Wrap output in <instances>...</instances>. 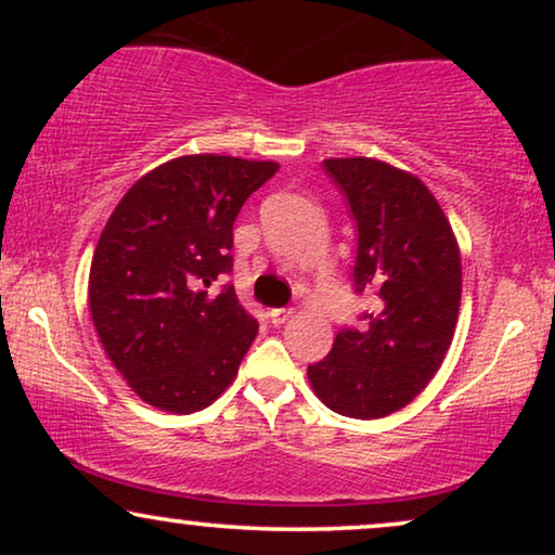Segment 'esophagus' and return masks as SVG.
Listing matches in <instances>:
<instances>
[{"mask_svg":"<svg viewBox=\"0 0 555 555\" xmlns=\"http://www.w3.org/2000/svg\"><path fill=\"white\" fill-rule=\"evenodd\" d=\"M293 315H295V308H272L270 310V321L275 323V325L287 323Z\"/></svg>","mask_w":555,"mask_h":555,"instance_id":"obj_1","label":"esophagus"}]
</instances>
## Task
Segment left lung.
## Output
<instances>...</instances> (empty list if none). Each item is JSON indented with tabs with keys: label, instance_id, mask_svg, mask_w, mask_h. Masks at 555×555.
<instances>
[{
	"label": "left lung",
	"instance_id": "1",
	"mask_svg": "<svg viewBox=\"0 0 555 555\" xmlns=\"http://www.w3.org/2000/svg\"><path fill=\"white\" fill-rule=\"evenodd\" d=\"M359 227L356 293L374 310L308 366L315 397L351 420H382L424 391L457 328L462 257L435 194L414 173L369 156L325 158Z\"/></svg>",
	"mask_w": 555,
	"mask_h": 555
}]
</instances>
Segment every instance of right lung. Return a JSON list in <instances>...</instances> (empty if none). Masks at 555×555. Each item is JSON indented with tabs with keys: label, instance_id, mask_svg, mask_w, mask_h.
<instances>
[{
	"label": "right lung",
	"instance_id": "right-lung-1",
	"mask_svg": "<svg viewBox=\"0 0 555 555\" xmlns=\"http://www.w3.org/2000/svg\"><path fill=\"white\" fill-rule=\"evenodd\" d=\"M275 162L192 154L135 181L105 222L88 278L103 351L141 401L171 414L207 409L234 382L257 321L234 287L232 227Z\"/></svg>",
	"mask_w": 555,
	"mask_h": 555
}]
</instances>
